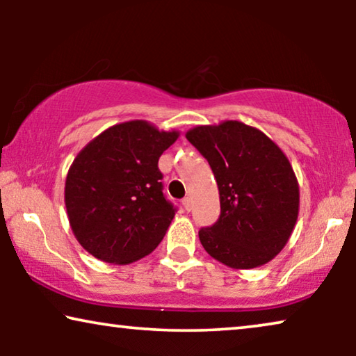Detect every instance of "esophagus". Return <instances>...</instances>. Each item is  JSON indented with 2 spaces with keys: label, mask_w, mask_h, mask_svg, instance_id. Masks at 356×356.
Returning a JSON list of instances; mask_svg holds the SVG:
<instances>
[{
  "label": "esophagus",
  "mask_w": 356,
  "mask_h": 356,
  "mask_svg": "<svg viewBox=\"0 0 356 356\" xmlns=\"http://www.w3.org/2000/svg\"><path fill=\"white\" fill-rule=\"evenodd\" d=\"M183 206H184V209H186V211H191V207H193L191 199H189V197H184V199H183Z\"/></svg>",
  "instance_id": "obj_1"
}]
</instances>
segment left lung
I'll use <instances>...</instances> for the list:
<instances>
[{
  "mask_svg": "<svg viewBox=\"0 0 356 356\" xmlns=\"http://www.w3.org/2000/svg\"><path fill=\"white\" fill-rule=\"evenodd\" d=\"M186 139L211 165L220 194V217L199 230L204 250L233 269L267 264L298 218L300 188L286 155L240 121L196 126Z\"/></svg>",
  "mask_w": 356,
  "mask_h": 356,
  "instance_id": "8db88e82",
  "label": "left lung"
}]
</instances>
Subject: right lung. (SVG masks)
I'll use <instances>...</instances> for the list:
<instances>
[{
	"label": "right lung",
	"mask_w": 356,
	"mask_h": 356,
	"mask_svg": "<svg viewBox=\"0 0 356 356\" xmlns=\"http://www.w3.org/2000/svg\"><path fill=\"white\" fill-rule=\"evenodd\" d=\"M178 136L143 120L126 121L77 154L66 177L65 204L87 252L110 264H129L159 246L177 212L163 196L159 159Z\"/></svg>",
	"instance_id": "1"
}]
</instances>
